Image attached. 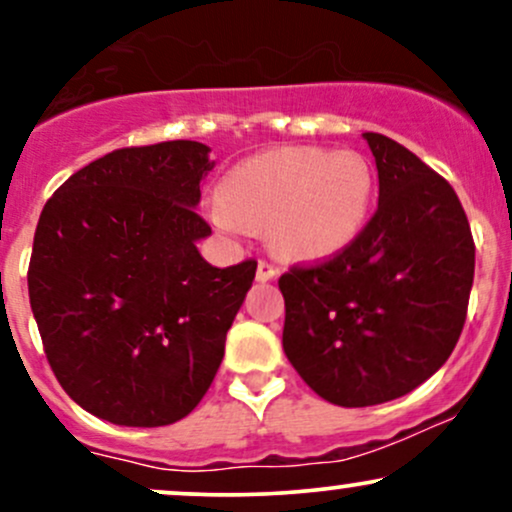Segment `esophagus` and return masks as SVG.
Segmentation results:
<instances>
[{
  "label": "esophagus",
  "instance_id": "esophagus-1",
  "mask_svg": "<svg viewBox=\"0 0 512 512\" xmlns=\"http://www.w3.org/2000/svg\"><path fill=\"white\" fill-rule=\"evenodd\" d=\"M276 276H279V269H276L274 264H269L264 260L257 262V281H272V279H276Z\"/></svg>",
  "mask_w": 512,
  "mask_h": 512
}]
</instances>
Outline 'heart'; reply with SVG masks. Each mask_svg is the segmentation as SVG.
<instances>
[{
    "instance_id": "b5f03b06",
    "label": "heart",
    "mask_w": 512,
    "mask_h": 512,
    "mask_svg": "<svg viewBox=\"0 0 512 512\" xmlns=\"http://www.w3.org/2000/svg\"><path fill=\"white\" fill-rule=\"evenodd\" d=\"M373 199V168L358 151L281 146L236 163L204 211L223 233L264 226L284 257L322 260L361 236Z\"/></svg>"
}]
</instances>
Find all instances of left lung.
<instances>
[{"label":"left lung","instance_id":"1","mask_svg":"<svg viewBox=\"0 0 512 512\" xmlns=\"http://www.w3.org/2000/svg\"><path fill=\"white\" fill-rule=\"evenodd\" d=\"M378 211L349 248L281 274L284 354L327 402L373 407L448 361L467 317L474 240L450 182L385 134H363Z\"/></svg>","mask_w":512,"mask_h":512}]
</instances>
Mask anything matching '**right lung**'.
I'll use <instances>...</instances> for the list:
<instances>
[{
    "label": "right lung",
    "instance_id": "1",
    "mask_svg": "<svg viewBox=\"0 0 512 512\" xmlns=\"http://www.w3.org/2000/svg\"><path fill=\"white\" fill-rule=\"evenodd\" d=\"M209 146L161 142L105 154L48 199L28 296L52 373L117 426L180 421L207 395L255 260L219 269L199 255Z\"/></svg>",
    "mask_w": 512,
    "mask_h": 512
}]
</instances>
